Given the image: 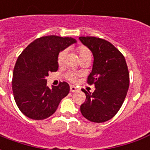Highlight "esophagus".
Instances as JSON below:
<instances>
[{
	"label": "esophagus",
	"mask_w": 150,
	"mask_h": 150,
	"mask_svg": "<svg viewBox=\"0 0 150 150\" xmlns=\"http://www.w3.org/2000/svg\"><path fill=\"white\" fill-rule=\"evenodd\" d=\"M70 90L71 92H75V91H78L79 89L78 88H76L75 86H71V88H70Z\"/></svg>",
	"instance_id": "1"
}]
</instances>
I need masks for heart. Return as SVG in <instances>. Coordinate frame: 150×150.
<instances>
[{"label":"heart","instance_id":"heart-1","mask_svg":"<svg viewBox=\"0 0 150 150\" xmlns=\"http://www.w3.org/2000/svg\"><path fill=\"white\" fill-rule=\"evenodd\" d=\"M77 52L79 53V58L80 59H83V58H85V57H88V56H91V53L90 51V50L87 48L86 46H80L77 47ZM65 57H66V51L65 50H62L61 52L59 53V55H58V63H59V65H62V63L64 62V60H65ZM67 77L68 79L69 80H71V81L74 82L75 81V74H73V73H69L67 75Z\"/></svg>","mask_w":150,"mask_h":150}]
</instances>
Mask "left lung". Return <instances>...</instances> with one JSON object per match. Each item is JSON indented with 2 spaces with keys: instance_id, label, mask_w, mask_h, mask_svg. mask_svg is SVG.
Segmentation results:
<instances>
[{
  "instance_id": "obj_1",
  "label": "left lung",
  "mask_w": 150,
  "mask_h": 150,
  "mask_svg": "<svg viewBox=\"0 0 150 150\" xmlns=\"http://www.w3.org/2000/svg\"><path fill=\"white\" fill-rule=\"evenodd\" d=\"M79 39L93 54L88 83L94 84L96 88L92 93L82 90L86 100L80 106V111L91 122H105L120 110L129 90V74L125 59L106 40L96 37H79Z\"/></svg>"
}]
</instances>
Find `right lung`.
Instances as JSON below:
<instances>
[{"label":"right lung","instance_id":"obj_1","mask_svg":"<svg viewBox=\"0 0 150 150\" xmlns=\"http://www.w3.org/2000/svg\"><path fill=\"white\" fill-rule=\"evenodd\" d=\"M76 43L72 38L50 35L34 40L22 51L15 64L12 88L18 108L33 120H43L55 112L60 101L68 95L70 86H47L49 72L59 68L60 51Z\"/></svg>","mask_w":150,"mask_h":150}]
</instances>
